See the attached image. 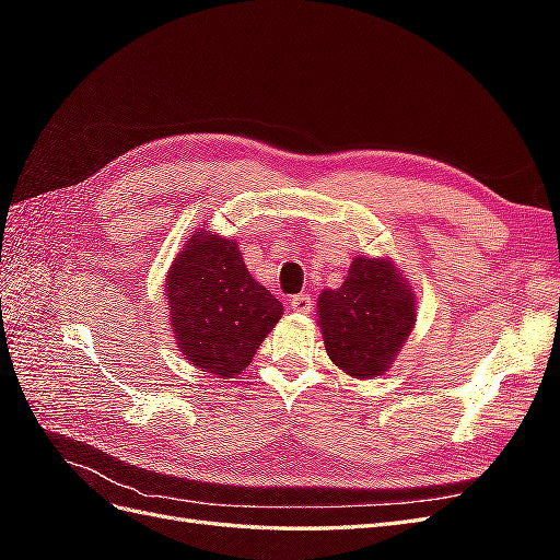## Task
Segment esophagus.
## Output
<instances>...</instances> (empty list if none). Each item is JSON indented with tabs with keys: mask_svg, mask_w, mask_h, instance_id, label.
<instances>
[{
	"mask_svg": "<svg viewBox=\"0 0 560 560\" xmlns=\"http://www.w3.org/2000/svg\"><path fill=\"white\" fill-rule=\"evenodd\" d=\"M290 308L294 313H301V315H308L313 311V301H311V294H296L290 299Z\"/></svg>",
	"mask_w": 560,
	"mask_h": 560,
	"instance_id": "esophagus-1",
	"label": "esophagus"
}]
</instances>
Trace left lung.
<instances>
[{
  "mask_svg": "<svg viewBox=\"0 0 560 560\" xmlns=\"http://www.w3.org/2000/svg\"><path fill=\"white\" fill-rule=\"evenodd\" d=\"M416 292L389 257H354L338 290L317 299V327L329 360L352 378L393 369L416 325Z\"/></svg>",
  "mask_w": 560,
  "mask_h": 560,
  "instance_id": "1",
  "label": "left lung"
}]
</instances>
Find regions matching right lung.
<instances>
[{
	"label": "right lung",
	"mask_w": 560,
	"mask_h": 560,
	"mask_svg": "<svg viewBox=\"0 0 560 560\" xmlns=\"http://www.w3.org/2000/svg\"><path fill=\"white\" fill-rule=\"evenodd\" d=\"M179 352L217 378L243 374L282 317V303L249 276L238 243L208 226L184 241L165 276Z\"/></svg>",
	"instance_id": "1"
}]
</instances>
